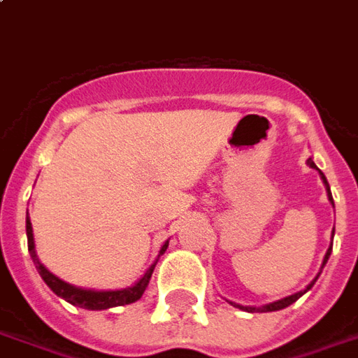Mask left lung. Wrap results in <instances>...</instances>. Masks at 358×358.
I'll return each mask as SVG.
<instances>
[{
	"label": "left lung",
	"instance_id": "obj_1",
	"mask_svg": "<svg viewBox=\"0 0 358 358\" xmlns=\"http://www.w3.org/2000/svg\"><path fill=\"white\" fill-rule=\"evenodd\" d=\"M307 165L311 166V169H317V165H315L311 159H307ZM317 171H319V169H317ZM320 178H322V182H324V186H327V189H328V199H330V203L334 205V199H332V193H330V186H328V182H327V178H324V174H322V172H320ZM330 252H332V245H330V248H328V250H327V256H324V260H322V267H324V264H327L328 258H330ZM319 275H317V277H315V279L311 280V285H307V288H306V290H303V292H296V294H292V296H288V298H282V300L273 301V303H267V306H264V307H243V306H235V307H241V309H245V311H250V313H252V311H264V313H266V311H279V309H285V307H288V306H290V303H294V301L298 300V298H301V294H306L307 290H309V288L313 287L315 280L319 279Z\"/></svg>",
	"mask_w": 358,
	"mask_h": 358
}]
</instances>
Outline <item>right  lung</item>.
<instances>
[{
    "label": "right lung",
    "mask_w": 358,
    "mask_h": 358,
    "mask_svg": "<svg viewBox=\"0 0 358 358\" xmlns=\"http://www.w3.org/2000/svg\"><path fill=\"white\" fill-rule=\"evenodd\" d=\"M26 235H28V250H30V256L34 264H36V269L41 275V279L47 282V287L51 288L52 292L60 296V298H64L66 301H70L71 306H78L83 307V309H92V311H98V309H108V307H115V306H127V303H132V301H136L142 298V294H144L145 287H148V282L152 279L153 273V264L142 279L131 288H123V290H110V292H96V290H83V288H76L64 282V280H60L57 275H52L49 269L45 266H41V262H39L38 254H36V246H34V233H31V222L30 218L26 216ZM169 243L163 245L161 248V254L165 252Z\"/></svg>",
    "instance_id": "add662e5"
}]
</instances>
